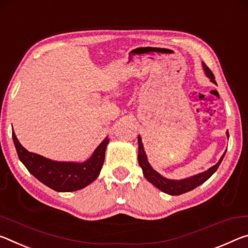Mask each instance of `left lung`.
I'll list each match as a JSON object with an SVG mask.
<instances>
[{
    "label": "left lung",
    "instance_id": "1",
    "mask_svg": "<svg viewBox=\"0 0 248 248\" xmlns=\"http://www.w3.org/2000/svg\"><path fill=\"white\" fill-rule=\"evenodd\" d=\"M202 66H203L206 77L210 78L213 83H216V78H214V75L212 74V71L210 70L204 62H202ZM226 134H227V137H230L229 132H226ZM224 155L225 153L223 154V156L220 158V160L217 161V165H214L213 167H211L204 172H201L199 174H196V176L186 178V179L170 180V179H167V178L162 177L161 174H159L156 170H154L152 168V166L149 165V162L147 160V156H146L145 154L144 146H143V143H141L140 136H139V164L141 167V169H143V173L145 178L151 182V184L155 186L156 188L161 190L162 192L171 194V196H179V194L191 191V190H193L194 188H197V186L203 184L204 181L208 180L209 178L217 171L218 166L221 164V161L223 160V158H224Z\"/></svg>",
    "mask_w": 248,
    "mask_h": 248
}]
</instances>
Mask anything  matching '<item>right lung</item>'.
Here are the masks:
<instances>
[{"mask_svg": "<svg viewBox=\"0 0 248 248\" xmlns=\"http://www.w3.org/2000/svg\"><path fill=\"white\" fill-rule=\"evenodd\" d=\"M12 136L19 160L28 171L44 185L58 192L76 191L94 181L103 166L105 149L109 141L107 137L86 161L64 162L48 159L38 154L28 152L19 143L14 132Z\"/></svg>", "mask_w": 248, "mask_h": 248, "instance_id": "1", "label": "right lung"}]
</instances>
